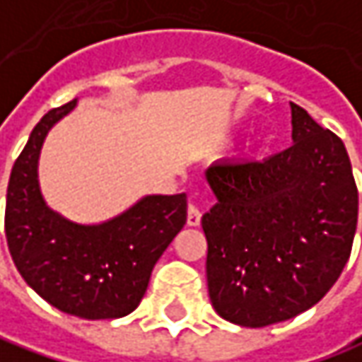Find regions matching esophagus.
I'll list each match as a JSON object with an SVG mask.
<instances>
[{
  "mask_svg": "<svg viewBox=\"0 0 362 362\" xmlns=\"http://www.w3.org/2000/svg\"><path fill=\"white\" fill-rule=\"evenodd\" d=\"M200 216H202V212L198 211L194 204H188V216H186L188 227H198L200 225Z\"/></svg>",
  "mask_w": 362,
  "mask_h": 362,
  "instance_id": "1",
  "label": "esophagus"
}]
</instances>
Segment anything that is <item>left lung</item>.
Returning <instances> with one entry per match:
<instances>
[{
    "instance_id": "8db88e82",
    "label": "left lung",
    "mask_w": 362,
    "mask_h": 362,
    "mask_svg": "<svg viewBox=\"0 0 362 362\" xmlns=\"http://www.w3.org/2000/svg\"><path fill=\"white\" fill-rule=\"evenodd\" d=\"M291 105V144L265 160L206 170L216 204L202 216L212 308L261 328L318 304L351 257L358 192L342 139Z\"/></svg>"
}]
</instances>
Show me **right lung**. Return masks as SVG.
Segmentation results:
<instances>
[{"mask_svg":"<svg viewBox=\"0 0 362 362\" xmlns=\"http://www.w3.org/2000/svg\"><path fill=\"white\" fill-rule=\"evenodd\" d=\"M76 99L48 111L11 168L6 237L20 275L50 306L87 320H113L139 306L156 261L186 225V194H151L101 225H78L42 198L38 158Z\"/></svg>","mask_w":362,"mask_h":362,"instance_id":"1","label":"right lung"}]
</instances>
